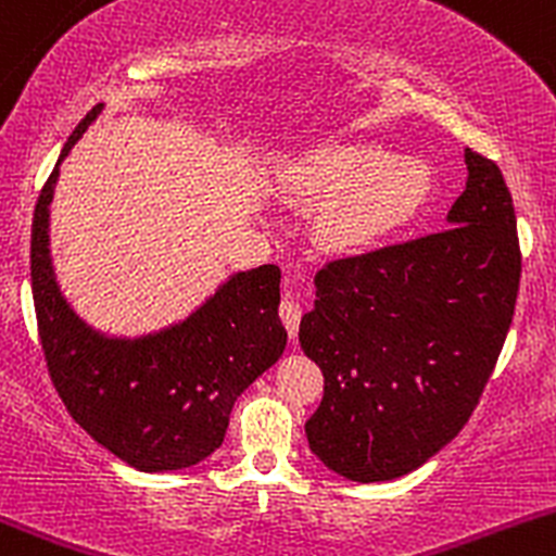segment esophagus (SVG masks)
I'll list each match as a JSON object with an SVG mask.
<instances>
[{"mask_svg":"<svg viewBox=\"0 0 556 556\" xmlns=\"http://www.w3.org/2000/svg\"><path fill=\"white\" fill-rule=\"evenodd\" d=\"M278 313H280V320H283V326H286V331H289L291 340H296V331H300V318H302L300 302H296L294 296H283Z\"/></svg>","mask_w":556,"mask_h":556,"instance_id":"1","label":"esophagus"}]
</instances>
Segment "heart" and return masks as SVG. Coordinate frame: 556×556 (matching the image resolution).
<instances>
[{"label":"heart","instance_id":"heart-1","mask_svg":"<svg viewBox=\"0 0 556 556\" xmlns=\"http://www.w3.org/2000/svg\"><path fill=\"white\" fill-rule=\"evenodd\" d=\"M431 190L426 163L393 157L386 147L329 144L311 152L291 170V192L313 205H329L320 238L342 251L364 249L404 225Z\"/></svg>","mask_w":556,"mask_h":556}]
</instances>
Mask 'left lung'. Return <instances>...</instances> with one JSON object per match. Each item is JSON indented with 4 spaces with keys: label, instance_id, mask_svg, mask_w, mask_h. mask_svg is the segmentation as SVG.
<instances>
[{
    "label": "left lung",
    "instance_id": "obj_1",
    "mask_svg": "<svg viewBox=\"0 0 556 556\" xmlns=\"http://www.w3.org/2000/svg\"><path fill=\"white\" fill-rule=\"evenodd\" d=\"M466 190L442 232L326 262L300 345L324 371L305 422L340 477L388 482L460 433L495 369L522 251L501 168L466 150Z\"/></svg>",
    "mask_w": 556,
    "mask_h": 556
}]
</instances>
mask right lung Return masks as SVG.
<instances>
[{
  "label": "right lung",
  "mask_w": 556,
  "mask_h": 556,
  "mask_svg": "<svg viewBox=\"0 0 556 556\" xmlns=\"http://www.w3.org/2000/svg\"><path fill=\"white\" fill-rule=\"evenodd\" d=\"M101 104L74 128L39 192L31 225V291L50 380L68 415L139 471H179L225 442L232 404L283 356L280 270L262 265L219 286L190 318L157 334L117 340L74 316L48 249L59 165Z\"/></svg>",
  "instance_id": "obj_1"
}]
</instances>
